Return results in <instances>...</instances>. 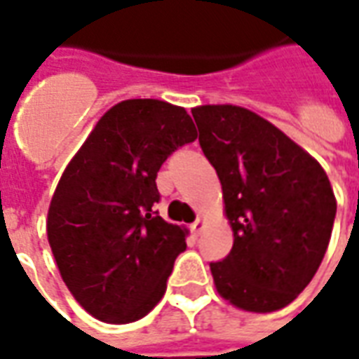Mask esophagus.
Listing matches in <instances>:
<instances>
[{
	"instance_id": "34e87169",
	"label": "esophagus",
	"mask_w": 359,
	"mask_h": 359,
	"mask_svg": "<svg viewBox=\"0 0 359 359\" xmlns=\"http://www.w3.org/2000/svg\"><path fill=\"white\" fill-rule=\"evenodd\" d=\"M202 229H203V221H202V219H196L194 223L190 225V231H192V234H196V236L202 233Z\"/></svg>"
}]
</instances>
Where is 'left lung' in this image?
I'll return each mask as SVG.
<instances>
[{"mask_svg":"<svg viewBox=\"0 0 359 359\" xmlns=\"http://www.w3.org/2000/svg\"><path fill=\"white\" fill-rule=\"evenodd\" d=\"M217 171L234 242L211 262L217 292L248 311L288 306L321 265L337 215L323 167L277 126L236 105L192 109Z\"/></svg>","mask_w":359,"mask_h":359,"instance_id":"8db88e82","label":"left lung"}]
</instances>
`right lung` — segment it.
<instances>
[{"instance_id":"1","label":"right lung","mask_w":359,"mask_h":359,"mask_svg":"<svg viewBox=\"0 0 359 359\" xmlns=\"http://www.w3.org/2000/svg\"><path fill=\"white\" fill-rule=\"evenodd\" d=\"M198 138L187 111L126 100L103 115L63 172L48 241L76 302L105 323H133L161 300L187 231L159 217L156 179Z\"/></svg>"}]
</instances>
